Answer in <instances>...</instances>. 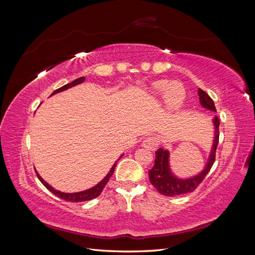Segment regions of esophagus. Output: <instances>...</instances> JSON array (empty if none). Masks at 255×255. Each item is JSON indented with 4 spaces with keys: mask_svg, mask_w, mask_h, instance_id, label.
Wrapping results in <instances>:
<instances>
[{
    "mask_svg": "<svg viewBox=\"0 0 255 255\" xmlns=\"http://www.w3.org/2000/svg\"><path fill=\"white\" fill-rule=\"evenodd\" d=\"M157 145H158L157 139L155 137H152V136L144 138L143 141H142V146L146 150H151V151L155 150Z\"/></svg>",
    "mask_w": 255,
    "mask_h": 255,
    "instance_id": "1",
    "label": "esophagus"
}]
</instances>
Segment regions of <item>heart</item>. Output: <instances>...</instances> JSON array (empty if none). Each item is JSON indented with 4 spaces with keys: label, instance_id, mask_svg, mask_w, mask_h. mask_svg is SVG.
<instances>
[{
    "label": "heart",
    "instance_id": "heart-1",
    "mask_svg": "<svg viewBox=\"0 0 255 255\" xmlns=\"http://www.w3.org/2000/svg\"><path fill=\"white\" fill-rule=\"evenodd\" d=\"M152 91L156 96L165 98L169 110L177 111L183 106L186 99V90L179 82L158 81L152 85Z\"/></svg>",
    "mask_w": 255,
    "mask_h": 255
}]
</instances>
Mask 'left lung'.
Returning <instances> with one entry per match:
<instances>
[{
  "mask_svg": "<svg viewBox=\"0 0 255 255\" xmlns=\"http://www.w3.org/2000/svg\"><path fill=\"white\" fill-rule=\"evenodd\" d=\"M198 95L200 104L203 109L217 113L214 101L211 99L205 91L202 89H198ZM212 123L214 126V137H213V144L208 154L206 164L204 168L196 175L189 177H181L176 175L171 169L170 166V151L159 148L155 151V159H154V165L152 169L149 170V179L151 184L157 189L159 194L173 197L188 194V192L194 191L198 185L203 181L205 175L210 172L211 168L215 161V154L216 149H217L218 141H219V125L220 121L217 116H214L212 118Z\"/></svg>",
  "mask_w": 255,
  "mask_h": 255,
  "instance_id": "left-lung-1",
  "label": "left lung"
}]
</instances>
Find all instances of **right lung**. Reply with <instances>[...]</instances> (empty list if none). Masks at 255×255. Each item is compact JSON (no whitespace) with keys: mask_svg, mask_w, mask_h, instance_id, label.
Returning a JSON list of instances; mask_svg holds the SVG:
<instances>
[{"mask_svg":"<svg viewBox=\"0 0 255 255\" xmlns=\"http://www.w3.org/2000/svg\"><path fill=\"white\" fill-rule=\"evenodd\" d=\"M84 81H85V78H84V76H82V78L76 79V80L73 81L72 83L67 84V85H65V86L56 89L55 91L53 92V94H52L51 96L56 95V94H58V92L67 90V89L71 88V87H74V86H76V85L82 84ZM121 156H123V154H121ZM121 156H120V157H121ZM116 164H117V161H116V163L112 166L111 170H110L109 172H107V174L103 177V179H102L101 181H100L98 184H96L95 186H92V187L89 188V189L78 191V192H63V191L56 190L53 186H51V185H49V183L45 182L37 171H36V174H37V176H38V179L40 180V182L44 185V186L47 187V188L52 192V194L57 196L58 198L64 199V200H66V201H69V202H84V201H89V200H92V199L97 198L98 196H100V194H101L102 190L104 189L105 185L107 184V182H109L110 177L113 175L114 170H115V167H116Z\"/></svg>","mask_w":255,"mask_h":255,"instance_id":"right-lung-1","label":"right lung"}]
</instances>
